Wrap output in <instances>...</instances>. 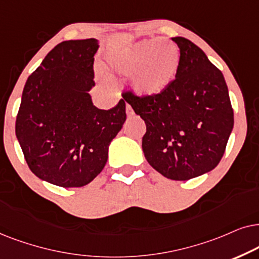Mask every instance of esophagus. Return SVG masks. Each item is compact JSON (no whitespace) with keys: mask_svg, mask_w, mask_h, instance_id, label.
<instances>
[{"mask_svg":"<svg viewBox=\"0 0 259 259\" xmlns=\"http://www.w3.org/2000/svg\"><path fill=\"white\" fill-rule=\"evenodd\" d=\"M126 115H127V117H133L134 116V110L129 104H126Z\"/></svg>","mask_w":259,"mask_h":259,"instance_id":"esophagus-1","label":"esophagus"}]
</instances>
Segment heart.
I'll return each mask as SVG.
<instances>
[{
  "mask_svg": "<svg viewBox=\"0 0 259 259\" xmlns=\"http://www.w3.org/2000/svg\"><path fill=\"white\" fill-rule=\"evenodd\" d=\"M181 53L177 45L160 39L142 40L108 55L113 74H134L133 88L142 97L160 95L177 78Z\"/></svg>",
  "mask_w": 259,
  "mask_h": 259,
  "instance_id": "b5f03b06",
  "label": "heart"
}]
</instances>
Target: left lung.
Returning a JSON list of instances; mask_svg holds the SVG:
<instances>
[{"instance_id":"obj_1","label":"left lung","mask_w":259,"mask_h":259,"mask_svg":"<svg viewBox=\"0 0 259 259\" xmlns=\"http://www.w3.org/2000/svg\"><path fill=\"white\" fill-rule=\"evenodd\" d=\"M180 48L175 80L160 95H123L147 125L142 149L149 164L175 181L208 173L222 160L233 129L225 78L195 44L171 37Z\"/></svg>"}]
</instances>
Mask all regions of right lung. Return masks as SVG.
Masks as SVG:
<instances>
[{
    "label": "right lung",
    "mask_w": 259,
    "mask_h": 259,
    "mask_svg": "<svg viewBox=\"0 0 259 259\" xmlns=\"http://www.w3.org/2000/svg\"><path fill=\"white\" fill-rule=\"evenodd\" d=\"M97 39L57 45L27 79L15 134L30 170L60 187H82L105 167L109 146L126 119L125 102L92 103Z\"/></svg>",
    "instance_id": "obj_1"
}]
</instances>
